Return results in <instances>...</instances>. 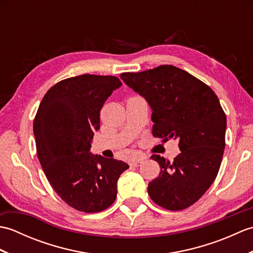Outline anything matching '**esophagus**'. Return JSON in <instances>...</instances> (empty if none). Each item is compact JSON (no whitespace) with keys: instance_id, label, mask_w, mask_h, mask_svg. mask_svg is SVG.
I'll return each mask as SVG.
<instances>
[{"instance_id":"obj_1","label":"esophagus","mask_w":253,"mask_h":253,"mask_svg":"<svg viewBox=\"0 0 253 253\" xmlns=\"http://www.w3.org/2000/svg\"><path fill=\"white\" fill-rule=\"evenodd\" d=\"M144 161V158L143 157H138L136 159H133L131 162H130V165L132 166H139L142 162Z\"/></svg>"}]
</instances>
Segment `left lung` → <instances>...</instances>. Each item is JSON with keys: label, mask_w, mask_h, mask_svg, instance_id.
<instances>
[{"label": "left lung", "mask_w": 253, "mask_h": 253, "mask_svg": "<svg viewBox=\"0 0 253 253\" xmlns=\"http://www.w3.org/2000/svg\"><path fill=\"white\" fill-rule=\"evenodd\" d=\"M121 78L144 96L152 109V135L177 139L180 153L173 162L158 154L157 178L149 182L154 203L169 211L192 206L215 180L225 149L226 115L215 92L195 76L173 65L140 73H123Z\"/></svg>", "instance_id": "1"}]
</instances>
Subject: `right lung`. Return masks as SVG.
I'll return each mask as SVG.
<instances>
[{
	"instance_id": "add662e5",
	"label": "right lung",
	"mask_w": 253,
	"mask_h": 253,
	"mask_svg": "<svg viewBox=\"0 0 253 253\" xmlns=\"http://www.w3.org/2000/svg\"><path fill=\"white\" fill-rule=\"evenodd\" d=\"M122 82L84 74L61 80L44 94L34 121L37 154L50 185L69 207L96 213L111 207L117 179L129 166L92 155L100 111Z\"/></svg>"
}]
</instances>
